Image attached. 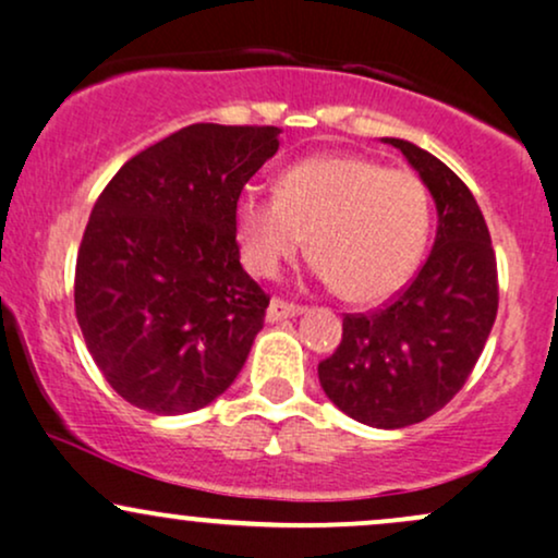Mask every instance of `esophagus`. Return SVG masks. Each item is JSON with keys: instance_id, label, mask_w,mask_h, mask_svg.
<instances>
[{"instance_id": "obj_1", "label": "esophagus", "mask_w": 558, "mask_h": 558, "mask_svg": "<svg viewBox=\"0 0 558 558\" xmlns=\"http://www.w3.org/2000/svg\"><path fill=\"white\" fill-rule=\"evenodd\" d=\"M296 315H301V306L283 299H272L270 310H267V319H270V323H278V319H288Z\"/></svg>"}]
</instances>
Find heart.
<instances>
[{"label": "heart", "mask_w": 558, "mask_h": 558, "mask_svg": "<svg viewBox=\"0 0 558 558\" xmlns=\"http://www.w3.org/2000/svg\"><path fill=\"white\" fill-rule=\"evenodd\" d=\"M235 230L248 270L272 278L310 248L319 275L349 301L393 296L417 270L430 235V196L412 170L356 155L291 165L278 194L243 191Z\"/></svg>", "instance_id": "b5f03b06"}]
</instances>
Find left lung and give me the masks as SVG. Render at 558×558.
<instances>
[{"instance_id":"1","label":"left lung","mask_w":558,"mask_h":558,"mask_svg":"<svg viewBox=\"0 0 558 558\" xmlns=\"http://www.w3.org/2000/svg\"><path fill=\"white\" fill-rule=\"evenodd\" d=\"M386 141L430 189L435 246L380 310L343 317L341 343L317 373L351 420L396 430L444 409L472 375L496 323L498 270L485 217L462 178L409 141Z\"/></svg>"}]
</instances>
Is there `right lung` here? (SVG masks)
I'll use <instances>...</instances> for the list:
<instances>
[{"mask_svg":"<svg viewBox=\"0 0 558 558\" xmlns=\"http://www.w3.org/2000/svg\"><path fill=\"white\" fill-rule=\"evenodd\" d=\"M275 125L181 128L96 198L75 262V317L133 407L185 414L241 373L270 296L241 267L235 204L278 151Z\"/></svg>","mask_w":558,"mask_h":558,"instance_id":"1","label":"right lung"}]
</instances>
